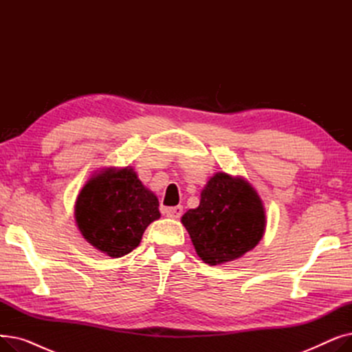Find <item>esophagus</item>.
I'll return each instance as SVG.
<instances>
[{
	"label": "esophagus",
	"instance_id": "esophagus-1",
	"mask_svg": "<svg viewBox=\"0 0 352 352\" xmlns=\"http://www.w3.org/2000/svg\"><path fill=\"white\" fill-rule=\"evenodd\" d=\"M165 215L168 217V218L178 219V218H181V215H182V207H181V206H177V207L166 208V210H165Z\"/></svg>",
	"mask_w": 352,
	"mask_h": 352
}]
</instances>
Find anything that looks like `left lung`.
<instances>
[{
	"label": "left lung",
	"instance_id": "1",
	"mask_svg": "<svg viewBox=\"0 0 352 352\" xmlns=\"http://www.w3.org/2000/svg\"><path fill=\"white\" fill-rule=\"evenodd\" d=\"M202 261L219 265L251 251L265 231L263 201L243 177L217 173L201 191L199 206L182 215Z\"/></svg>",
	"mask_w": 352,
	"mask_h": 352
}]
</instances>
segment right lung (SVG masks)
<instances>
[{"label":"right lung","mask_w":352,"mask_h":352,"mask_svg":"<svg viewBox=\"0 0 352 352\" xmlns=\"http://www.w3.org/2000/svg\"><path fill=\"white\" fill-rule=\"evenodd\" d=\"M158 207V198L131 166H111L85 182L76 202V223L87 243L120 258L140 245L145 228L161 217Z\"/></svg>","instance_id":"obj_1"}]
</instances>
